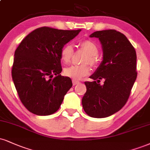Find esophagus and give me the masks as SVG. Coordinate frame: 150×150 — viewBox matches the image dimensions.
I'll use <instances>...</instances> for the list:
<instances>
[{
	"label": "esophagus",
	"mask_w": 150,
	"mask_h": 150,
	"mask_svg": "<svg viewBox=\"0 0 150 150\" xmlns=\"http://www.w3.org/2000/svg\"><path fill=\"white\" fill-rule=\"evenodd\" d=\"M72 82H73V85H76V84H79V83H80V82H79L78 80H72Z\"/></svg>",
	"instance_id": "34e87169"
}]
</instances>
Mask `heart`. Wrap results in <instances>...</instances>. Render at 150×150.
I'll list each match as a JSON object with an SVG mask.
<instances>
[{
  "mask_svg": "<svg viewBox=\"0 0 150 150\" xmlns=\"http://www.w3.org/2000/svg\"><path fill=\"white\" fill-rule=\"evenodd\" d=\"M81 50H84L87 54L84 57L82 62L84 64L73 65L64 69V75L74 80H80L83 77L91 73V68L87 64L92 66H96L98 64V47L93 41L90 40H84L79 43ZM74 54V50L72 45L66 44L61 48L60 52L61 59L63 62L69 63Z\"/></svg>",
  "mask_w": 150,
  "mask_h": 150,
  "instance_id": "1",
  "label": "heart"
}]
</instances>
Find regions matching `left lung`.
<instances>
[{
  "label": "left lung",
  "mask_w": 150,
  "mask_h": 150,
  "mask_svg": "<svg viewBox=\"0 0 150 150\" xmlns=\"http://www.w3.org/2000/svg\"><path fill=\"white\" fill-rule=\"evenodd\" d=\"M98 38L103 50V59L85 82L86 91L82 100L83 109L89 116L104 118L124 107L137 77L136 52L127 38L116 30L96 31L90 38ZM103 79V86L99 84Z\"/></svg>",
  "instance_id": "left-lung-1"
}]
</instances>
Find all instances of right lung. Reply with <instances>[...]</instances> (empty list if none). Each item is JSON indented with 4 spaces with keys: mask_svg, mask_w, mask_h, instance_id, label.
Here are the masks:
<instances>
[{
    "mask_svg": "<svg viewBox=\"0 0 150 150\" xmlns=\"http://www.w3.org/2000/svg\"><path fill=\"white\" fill-rule=\"evenodd\" d=\"M80 30L40 27L27 35L16 49L12 80L20 100L30 112L46 116L59 109L73 86L70 77L60 75L61 50Z\"/></svg>",
    "mask_w": 150,
    "mask_h": 150,
    "instance_id": "obj_1",
    "label": "right lung"
}]
</instances>
